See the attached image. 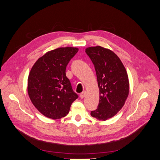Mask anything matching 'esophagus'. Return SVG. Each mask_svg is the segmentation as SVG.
<instances>
[{
	"label": "esophagus",
	"instance_id": "1",
	"mask_svg": "<svg viewBox=\"0 0 160 160\" xmlns=\"http://www.w3.org/2000/svg\"><path fill=\"white\" fill-rule=\"evenodd\" d=\"M85 91H83L82 93H80V98L81 99H83L85 98Z\"/></svg>",
	"mask_w": 160,
	"mask_h": 160
}]
</instances>
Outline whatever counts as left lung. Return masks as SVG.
Returning <instances> with one entry per match:
<instances>
[{
	"label": "left lung",
	"instance_id": "8db88e82",
	"mask_svg": "<svg viewBox=\"0 0 160 160\" xmlns=\"http://www.w3.org/2000/svg\"><path fill=\"white\" fill-rule=\"evenodd\" d=\"M85 52L94 65L99 88V103L91 115L105 121L124 105L129 95L128 75L122 62L111 50L97 46L87 48Z\"/></svg>",
	"mask_w": 160,
	"mask_h": 160
}]
</instances>
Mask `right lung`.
I'll return each mask as SVG.
<instances>
[{"label": "right lung", "mask_w": 160, "mask_h": 160, "mask_svg": "<svg viewBox=\"0 0 160 160\" xmlns=\"http://www.w3.org/2000/svg\"><path fill=\"white\" fill-rule=\"evenodd\" d=\"M75 47H61L38 59L28 78V93L35 107L46 117L61 119L69 113L79 98L65 73L67 65L78 52Z\"/></svg>", "instance_id": "add662e5"}]
</instances>
